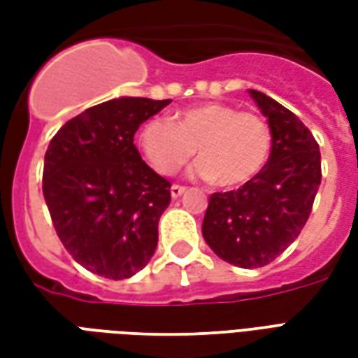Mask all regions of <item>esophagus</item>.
<instances>
[{"instance_id":"34e87169","label":"esophagus","mask_w":358,"mask_h":358,"mask_svg":"<svg viewBox=\"0 0 358 358\" xmlns=\"http://www.w3.org/2000/svg\"><path fill=\"white\" fill-rule=\"evenodd\" d=\"M186 194V187L184 186H178V184H174V186L171 187V195L176 199V197H180V195Z\"/></svg>"}]
</instances>
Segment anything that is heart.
<instances>
[{
	"instance_id": "heart-1",
	"label": "heart",
	"mask_w": 358,
	"mask_h": 358,
	"mask_svg": "<svg viewBox=\"0 0 358 358\" xmlns=\"http://www.w3.org/2000/svg\"><path fill=\"white\" fill-rule=\"evenodd\" d=\"M140 148L163 176L182 171L197 149L195 174L220 187H238L261 174L272 151V130L261 115L228 103H199L172 120L141 126Z\"/></svg>"
}]
</instances>
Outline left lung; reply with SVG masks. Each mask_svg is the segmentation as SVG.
I'll use <instances>...</instances> for the list:
<instances>
[{
	"label": "left lung",
	"mask_w": 358,
	"mask_h": 358,
	"mask_svg": "<svg viewBox=\"0 0 358 358\" xmlns=\"http://www.w3.org/2000/svg\"><path fill=\"white\" fill-rule=\"evenodd\" d=\"M249 94L272 130L268 163L238 189L210 195L201 230L222 261L259 268L282 255L305 228L322 169L318 143L299 117L263 92Z\"/></svg>",
	"instance_id": "obj_1"
}]
</instances>
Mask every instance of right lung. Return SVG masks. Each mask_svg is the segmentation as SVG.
Instances as JSON below:
<instances>
[{
	"label": "right lung",
	"mask_w": 358,
	"mask_h": 358,
	"mask_svg": "<svg viewBox=\"0 0 358 358\" xmlns=\"http://www.w3.org/2000/svg\"><path fill=\"white\" fill-rule=\"evenodd\" d=\"M171 99L120 97L59 128L43 161V197L59 240L97 276L124 280L149 263L171 182L141 161L134 134Z\"/></svg>",
	"instance_id": "obj_1"
}]
</instances>
